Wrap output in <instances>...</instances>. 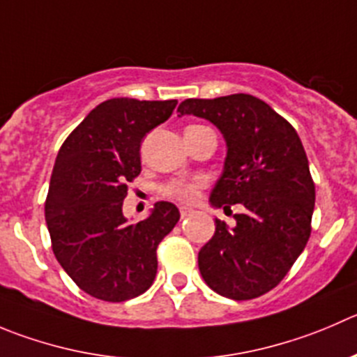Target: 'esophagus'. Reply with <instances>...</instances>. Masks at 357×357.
<instances>
[{"label":"esophagus","instance_id":"34e87169","mask_svg":"<svg viewBox=\"0 0 357 357\" xmlns=\"http://www.w3.org/2000/svg\"><path fill=\"white\" fill-rule=\"evenodd\" d=\"M192 213V208L191 206H181V217L182 219H185V217H189Z\"/></svg>","mask_w":357,"mask_h":357}]
</instances>
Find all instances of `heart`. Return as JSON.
Returning a JSON list of instances; mask_svg holds the SVG:
<instances>
[{
  "label": "heart",
  "instance_id": "heart-1",
  "mask_svg": "<svg viewBox=\"0 0 357 357\" xmlns=\"http://www.w3.org/2000/svg\"><path fill=\"white\" fill-rule=\"evenodd\" d=\"M169 196L181 199V202H192L198 198L199 184L198 182H175L168 189Z\"/></svg>",
  "mask_w": 357,
  "mask_h": 357
}]
</instances>
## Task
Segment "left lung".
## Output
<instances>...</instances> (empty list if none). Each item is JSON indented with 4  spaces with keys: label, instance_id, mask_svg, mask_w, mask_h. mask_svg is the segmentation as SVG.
Here are the masks:
<instances>
[{
    "label": "left lung",
    "instance_id": "left-lung-1",
    "mask_svg": "<svg viewBox=\"0 0 357 357\" xmlns=\"http://www.w3.org/2000/svg\"><path fill=\"white\" fill-rule=\"evenodd\" d=\"M182 115L212 122L226 142L210 205L243 206L233 227L215 219L198 254L199 273L220 296L252 300L286 277L310 236L315 185L305 149L293 126L250 94L185 100Z\"/></svg>",
    "mask_w": 357,
    "mask_h": 357
}]
</instances>
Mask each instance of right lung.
Here are the masks:
<instances>
[{"label":"right lung","mask_w":357,"mask_h":357,"mask_svg":"<svg viewBox=\"0 0 357 357\" xmlns=\"http://www.w3.org/2000/svg\"><path fill=\"white\" fill-rule=\"evenodd\" d=\"M176 100L112 98L87 114L56 158L45 203L52 250L84 293L103 301L131 300L154 282L159 242L181 219L158 202L147 219L122 213L128 182L140 173L145 135L168 121Z\"/></svg>","instance_id":"add662e5"}]
</instances>
